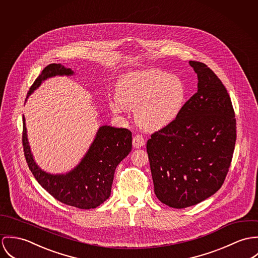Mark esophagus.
<instances>
[{
    "label": "esophagus",
    "mask_w": 258,
    "mask_h": 258,
    "mask_svg": "<svg viewBox=\"0 0 258 258\" xmlns=\"http://www.w3.org/2000/svg\"><path fill=\"white\" fill-rule=\"evenodd\" d=\"M144 143H145V141H144V139H143V136L142 135H136L135 137H134V139H133V145L136 147V148H140V147H142L144 145Z\"/></svg>",
    "instance_id": "1"
}]
</instances>
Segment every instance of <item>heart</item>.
I'll return each instance as SVG.
<instances>
[{
  "label": "heart",
  "mask_w": 258,
  "mask_h": 258,
  "mask_svg": "<svg viewBox=\"0 0 258 258\" xmlns=\"http://www.w3.org/2000/svg\"><path fill=\"white\" fill-rule=\"evenodd\" d=\"M186 90L175 75L158 69L131 73L117 84L113 109L136 110L137 122L147 131H156L173 122L182 111Z\"/></svg>",
  "instance_id": "b5f03b06"
}]
</instances>
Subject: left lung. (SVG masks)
<instances>
[{
    "label": "left lung",
    "mask_w": 258,
    "mask_h": 258,
    "mask_svg": "<svg viewBox=\"0 0 258 258\" xmlns=\"http://www.w3.org/2000/svg\"><path fill=\"white\" fill-rule=\"evenodd\" d=\"M198 91L177 118L146 143L154 193L183 209L214 195L229 172L236 141L235 114L229 93L205 63L189 61Z\"/></svg>",
    "instance_id": "obj_1"
}]
</instances>
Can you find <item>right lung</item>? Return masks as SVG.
<instances>
[{
	"mask_svg": "<svg viewBox=\"0 0 258 258\" xmlns=\"http://www.w3.org/2000/svg\"><path fill=\"white\" fill-rule=\"evenodd\" d=\"M72 74L70 68L61 64H49L29 88L28 97L43 80L56 75ZM25 120L24 116L23 146L29 170L54 199L71 207L90 210L110 197L115 168L132 150L131 131L110 125L101 126L79 165L67 174L52 175L42 171L35 164L29 149Z\"/></svg>",
	"mask_w": 258,
	"mask_h": 258,
	"instance_id": "add662e5",
	"label": "right lung"
}]
</instances>
